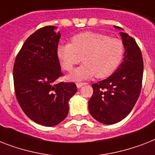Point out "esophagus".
I'll return each mask as SVG.
<instances>
[{
  "label": "esophagus",
  "mask_w": 155,
  "mask_h": 155,
  "mask_svg": "<svg viewBox=\"0 0 155 155\" xmlns=\"http://www.w3.org/2000/svg\"><path fill=\"white\" fill-rule=\"evenodd\" d=\"M84 84H85V83H76V86H77L78 88H80Z\"/></svg>",
  "instance_id": "obj_1"
}]
</instances>
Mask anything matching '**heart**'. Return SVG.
Listing matches in <instances>:
<instances>
[{
    "instance_id": "heart-1",
    "label": "heart",
    "mask_w": 155,
    "mask_h": 155,
    "mask_svg": "<svg viewBox=\"0 0 155 155\" xmlns=\"http://www.w3.org/2000/svg\"><path fill=\"white\" fill-rule=\"evenodd\" d=\"M125 46L119 38H110L105 34L86 32L71 38V44H60L57 47V56L62 68L72 71L81 61L80 66L69 75L73 80H86L95 75L103 79L114 72L123 60Z\"/></svg>"
}]
</instances>
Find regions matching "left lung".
Here are the masks:
<instances>
[{
  "label": "left lung",
  "mask_w": 155,
  "mask_h": 155,
  "mask_svg": "<svg viewBox=\"0 0 155 155\" xmlns=\"http://www.w3.org/2000/svg\"><path fill=\"white\" fill-rule=\"evenodd\" d=\"M120 35L125 46L123 63L107 79L91 85L93 95L88 101L91 116L104 124L124 119L136 104L142 88L143 60L140 48L127 33Z\"/></svg>",
  "instance_id": "left-lung-1"
}]
</instances>
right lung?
Segmentation results:
<instances>
[{
	"label": "right lung",
	"mask_w": 155,
	"mask_h": 155,
	"mask_svg": "<svg viewBox=\"0 0 155 155\" xmlns=\"http://www.w3.org/2000/svg\"><path fill=\"white\" fill-rule=\"evenodd\" d=\"M55 26L39 28L25 41L15 60L13 81L18 104L35 123L52 127L68 113V100L76 91L74 83L60 82L62 76L57 56L60 32Z\"/></svg>",
	"instance_id": "1"
}]
</instances>
